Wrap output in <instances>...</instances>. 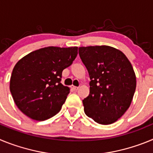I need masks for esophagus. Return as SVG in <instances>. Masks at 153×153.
I'll use <instances>...</instances> for the list:
<instances>
[{"label":"esophagus","instance_id":"obj_1","mask_svg":"<svg viewBox=\"0 0 153 153\" xmlns=\"http://www.w3.org/2000/svg\"><path fill=\"white\" fill-rule=\"evenodd\" d=\"M71 89H72L73 90H74V91H75V90H78V87H77V86H71Z\"/></svg>","mask_w":153,"mask_h":153}]
</instances>
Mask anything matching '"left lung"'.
<instances>
[{
  "label": "left lung",
  "instance_id": "8db88e82",
  "mask_svg": "<svg viewBox=\"0 0 153 153\" xmlns=\"http://www.w3.org/2000/svg\"><path fill=\"white\" fill-rule=\"evenodd\" d=\"M90 76V94L83 100L88 117L102 125L118 120L130 106L136 86L134 70L123 53L109 46L79 47Z\"/></svg>",
  "mask_w": 153,
  "mask_h": 153
}]
</instances>
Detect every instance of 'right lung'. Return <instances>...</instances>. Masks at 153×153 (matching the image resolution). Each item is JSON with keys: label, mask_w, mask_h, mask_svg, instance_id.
<instances>
[{"label": "right lung", "mask_w": 153, "mask_h": 153, "mask_svg": "<svg viewBox=\"0 0 153 153\" xmlns=\"http://www.w3.org/2000/svg\"><path fill=\"white\" fill-rule=\"evenodd\" d=\"M77 51V47H47L30 53L16 63L10 90L24 114L44 121L59 113L70 93V88L60 83L62 72L72 64Z\"/></svg>", "instance_id": "1"}]
</instances>
